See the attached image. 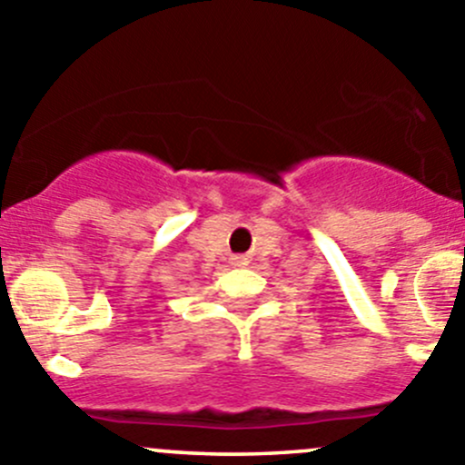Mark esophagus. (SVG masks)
<instances>
[{
	"label": "esophagus",
	"instance_id": "1",
	"mask_svg": "<svg viewBox=\"0 0 465 465\" xmlns=\"http://www.w3.org/2000/svg\"><path fill=\"white\" fill-rule=\"evenodd\" d=\"M232 265H236V267H245V265H247V259H245V256H233V259H232Z\"/></svg>",
	"mask_w": 465,
	"mask_h": 465
}]
</instances>
